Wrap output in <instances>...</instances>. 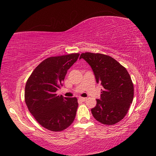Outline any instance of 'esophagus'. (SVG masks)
I'll use <instances>...</instances> for the list:
<instances>
[{
    "instance_id": "obj_1",
    "label": "esophagus",
    "mask_w": 156,
    "mask_h": 156,
    "mask_svg": "<svg viewBox=\"0 0 156 156\" xmlns=\"http://www.w3.org/2000/svg\"><path fill=\"white\" fill-rule=\"evenodd\" d=\"M78 99H79V100H80V101H82V102H84V101H86V100H87L86 98H83V97L79 98Z\"/></svg>"
}]
</instances>
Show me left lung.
I'll list each match as a JSON object with an SVG mask.
<instances>
[{
    "label": "left lung",
    "mask_w": 156,
    "mask_h": 156,
    "mask_svg": "<svg viewBox=\"0 0 156 156\" xmlns=\"http://www.w3.org/2000/svg\"><path fill=\"white\" fill-rule=\"evenodd\" d=\"M80 58L88 62L98 83L103 87L100 99L91 109L95 119L113 125L122 120L133 99V84L127 70L112 57L102 54L85 52Z\"/></svg>",
    "instance_id": "obj_1"
}]
</instances>
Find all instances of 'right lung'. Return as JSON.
Masks as SVG:
<instances>
[{"mask_svg": "<svg viewBox=\"0 0 156 156\" xmlns=\"http://www.w3.org/2000/svg\"><path fill=\"white\" fill-rule=\"evenodd\" d=\"M80 54L49 57L41 62L26 83L25 100L30 112L40 125L51 131H61L75 119L78 106L74 98L56 94L62 86L67 70Z\"/></svg>", "mask_w": 156, "mask_h": 156, "instance_id": "add662e5", "label": "right lung"}]
</instances>
